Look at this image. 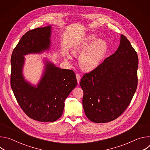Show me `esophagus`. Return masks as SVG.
I'll list each match as a JSON object with an SVG mask.
<instances>
[{"label": "esophagus", "mask_w": 150, "mask_h": 150, "mask_svg": "<svg viewBox=\"0 0 150 150\" xmlns=\"http://www.w3.org/2000/svg\"><path fill=\"white\" fill-rule=\"evenodd\" d=\"M76 79H77L78 83L79 84V82H80V79H81V76H80L78 74H76Z\"/></svg>", "instance_id": "1"}]
</instances>
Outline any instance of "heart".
<instances>
[{
    "label": "heart",
    "instance_id": "heart-1",
    "mask_svg": "<svg viewBox=\"0 0 150 150\" xmlns=\"http://www.w3.org/2000/svg\"><path fill=\"white\" fill-rule=\"evenodd\" d=\"M109 50L108 43L104 39H97L93 35L82 38L73 47L72 52L75 56L80 54L79 64L84 71H91L101 64ZM66 57L71 59L67 54Z\"/></svg>",
    "mask_w": 150,
    "mask_h": 150
}]
</instances>
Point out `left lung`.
<instances>
[{
  "label": "left lung",
  "mask_w": 150,
  "mask_h": 150,
  "mask_svg": "<svg viewBox=\"0 0 150 150\" xmlns=\"http://www.w3.org/2000/svg\"><path fill=\"white\" fill-rule=\"evenodd\" d=\"M138 66L137 52L121 35L115 53L81 79L82 105L89 120L109 122L125 112L137 90Z\"/></svg>",
  "instance_id": "obj_1"
}]
</instances>
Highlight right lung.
Returning a JSON list of instances; mask_svg holds the SVG:
<instances>
[{"instance_id": "right-lung-1", "label": "right lung", "mask_w": 150, "mask_h": 150, "mask_svg": "<svg viewBox=\"0 0 150 150\" xmlns=\"http://www.w3.org/2000/svg\"><path fill=\"white\" fill-rule=\"evenodd\" d=\"M52 31L48 25L28 31L11 56V85L16 99L28 117L43 122H54L62 116L65 100L77 85L73 71L57 67L46 57L42 58L43 70L36 85L24 76L25 56L50 51Z\"/></svg>"}]
</instances>
